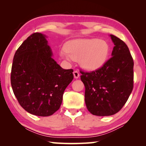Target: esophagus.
I'll return each mask as SVG.
<instances>
[{
    "instance_id": "34e87169",
    "label": "esophagus",
    "mask_w": 146,
    "mask_h": 146,
    "mask_svg": "<svg viewBox=\"0 0 146 146\" xmlns=\"http://www.w3.org/2000/svg\"><path fill=\"white\" fill-rule=\"evenodd\" d=\"M73 75H74V78H78L79 76H80V74L78 72V71H75L73 72Z\"/></svg>"
}]
</instances>
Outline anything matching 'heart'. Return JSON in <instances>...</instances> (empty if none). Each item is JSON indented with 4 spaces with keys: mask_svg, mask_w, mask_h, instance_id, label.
<instances>
[{
    "mask_svg": "<svg viewBox=\"0 0 146 146\" xmlns=\"http://www.w3.org/2000/svg\"><path fill=\"white\" fill-rule=\"evenodd\" d=\"M60 53L66 60H80L82 68L93 71L102 67L107 61L110 46L99 38L77 39L69 42Z\"/></svg>",
    "mask_w": 146,
    "mask_h": 146,
    "instance_id": "obj_1",
    "label": "heart"
}]
</instances>
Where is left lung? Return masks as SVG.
Wrapping results in <instances>:
<instances>
[{
  "instance_id": "8db88e82",
  "label": "left lung",
  "mask_w": 146,
  "mask_h": 146,
  "mask_svg": "<svg viewBox=\"0 0 146 146\" xmlns=\"http://www.w3.org/2000/svg\"><path fill=\"white\" fill-rule=\"evenodd\" d=\"M110 36L115 45L111 58L96 71H80L86 107L91 114L102 117L119 111L133 88L134 62L129 48L119 38Z\"/></svg>"
}]
</instances>
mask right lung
Instances as JSON below:
<instances>
[{
  "mask_svg": "<svg viewBox=\"0 0 146 146\" xmlns=\"http://www.w3.org/2000/svg\"><path fill=\"white\" fill-rule=\"evenodd\" d=\"M47 36L35 33L15 53L11 84L19 103L32 115L48 117L60 107L73 70L62 68L52 58Z\"/></svg>",
  "mask_w": 146,
  "mask_h": 146,
  "instance_id": "obj_1",
  "label": "right lung"
}]
</instances>
